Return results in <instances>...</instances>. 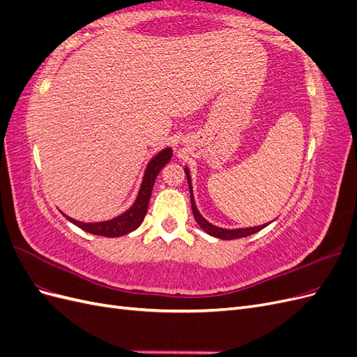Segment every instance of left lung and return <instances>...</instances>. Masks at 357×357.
I'll return each instance as SVG.
<instances>
[{
    "instance_id": "1",
    "label": "left lung",
    "mask_w": 357,
    "mask_h": 357,
    "mask_svg": "<svg viewBox=\"0 0 357 357\" xmlns=\"http://www.w3.org/2000/svg\"><path fill=\"white\" fill-rule=\"evenodd\" d=\"M185 172L188 176V183H189V189H190V202H192V213H193V218L198 222V225L201 228L207 232L211 236H215V238H220V240H236V238H244V236H248L252 234H256L261 229H264L265 226H268L269 223L261 225V226H255V228H243V229H223V228H218V226H214L211 223H208L205 220L202 215L199 214L195 201H193V192H192V185H190V176H189V169L185 168Z\"/></svg>"
}]
</instances>
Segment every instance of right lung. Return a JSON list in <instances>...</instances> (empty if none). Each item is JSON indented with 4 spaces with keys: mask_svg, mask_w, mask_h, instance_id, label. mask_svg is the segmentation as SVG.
Returning a JSON list of instances; mask_svg holds the SVG:
<instances>
[{
    "mask_svg": "<svg viewBox=\"0 0 357 357\" xmlns=\"http://www.w3.org/2000/svg\"><path fill=\"white\" fill-rule=\"evenodd\" d=\"M171 156H172V150L169 147H167L149 162V165L144 172V177H143L142 188H139V192H138L134 205L123 214L117 215V218H114L112 220H107V222H98V223H83V222L68 218V215H66V214L63 215H66V218L71 223L82 228L83 231L93 234V235L109 236V238H116V236H122V235H126L129 232L135 231L138 226L143 223V220L146 218L150 195H152V189H153L155 180L159 174V171L168 164Z\"/></svg>",
    "mask_w": 357,
    "mask_h": 357,
    "instance_id": "add662e5",
    "label": "right lung"
}]
</instances>
